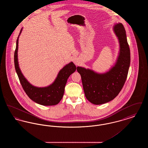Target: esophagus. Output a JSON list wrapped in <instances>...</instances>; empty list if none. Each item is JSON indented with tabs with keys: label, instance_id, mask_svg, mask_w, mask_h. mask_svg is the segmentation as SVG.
I'll return each mask as SVG.
<instances>
[{
	"label": "esophagus",
	"instance_id": "obj_1",
	"mask_svg": "<svg viewBox=\"0 0 148 148\" xmlns=\"http://www.w3.org/2000/svg\"><path fill=\"white\" fill-rule=\"evenodd\" d=\"M74 64H75L76 65H77L79 64V63L78 62V61H77V59H74Z\"/></svg>",
	"mask_w": 148,
	"mask_h": 148
}]
</instances>
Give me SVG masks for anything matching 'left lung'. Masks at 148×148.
I'll return each mask as SVG.
<instances>
[{
    "instance_id": "1",
    "label": "left lung",
    "mask_w": 148,
    "mask_h": 148,
    "mask_svg": "<svg viewBox=\"0 0 148 148\" xmlns=\"http://www.w3.org/2000/svg\"><path fill=\"white\" fill-rule=\"evenodd\" d=\"M113 31L119 43V52L114 65L106 73H99L90 69L77 66L85 95L95 105L105 104L115 98L127 79L130 63V52L123 25L116 23Z\"/></svg>"
}]
</instances>
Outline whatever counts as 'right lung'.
I'll return each mask as SVG.
<instances>
[{
	"label": "right lung",
	"mask_w": 148,
	"mask_h": 148,
	"mask_svg": "<svg viewBox=\"0 0 148 148\" xmlns=\"http://www.w3.org/2000/svg\"><path fill=\"white\" fill-rule=\"evenodd\" d=\"M23 28L16 42V49L14 53V65L15 71L20 80L21 84L29 98L37 104L45 106H55L58 104L63 98L64 88L67 80L72 73L77 69V67L72 62L69 63L59 71L54 82L45 87H37L31 84L24 77L19 68L18 50L19 38Z\"/></svg>",
	"instance_id": "obj_1"
}]
</instances>
